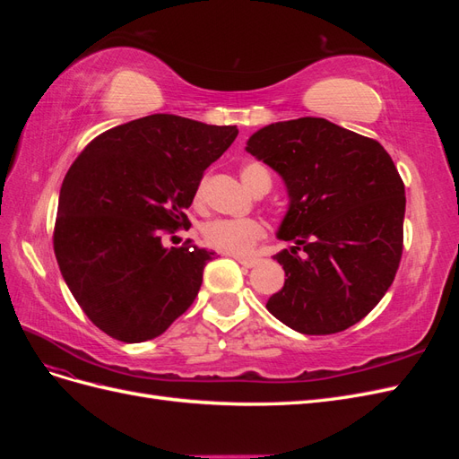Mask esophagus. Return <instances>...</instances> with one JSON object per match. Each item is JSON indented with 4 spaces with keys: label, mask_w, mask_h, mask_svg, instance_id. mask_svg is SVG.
<instances>
[{
    "label": "esophagus",
    "mask_w": 459,
    "mask_h": 459,
    "mask_svg": "<svg viewBox=\"0 0 459 459\" xmlns=\"http://www.w3.org/2000/svg\"><path fill=\"white\" fill-rule=\"evenodd\" d=\"M235 260H238L245 268H255L258 264V258H253V256H238Z\"/></svg>",
    "instance_id": "obj_1"
}]
</instances>
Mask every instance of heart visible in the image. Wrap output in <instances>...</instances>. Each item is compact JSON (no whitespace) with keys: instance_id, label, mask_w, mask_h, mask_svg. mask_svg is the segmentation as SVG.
<instances>
[{"instance_id":"b5f03b06","label":"heart","mask_w":459,"mask_h":459,"mask_svg":"<svg viewBox=\"0 0 459 459\" xmlns=\"http://www.w3.org/2000/svg\"><path fill=\"white\" fill-rule=\"evenodd\" d=\"M241 179L253 193L264 182L272 184L268 170L256 162L243 166ZM264 233H266V230H264L262 221L255 218H218V220L206 221V224L201 228L203 241L211 248H216V251L228 253V255L248 253L255 247V243H258L264 238Z\"/></svg>"}]
</instances>
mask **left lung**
I'll list each match as a JSON object with an SVG mask.
<instances>
[{
	"label": "left lung",
	"instance_id": "1",
	"mask_svg": "<svg viewBox=\"0 0 459 459\" xmlns=\"http://www.w3.org/2000/svg\"><path fill=\"white\" fill-rule=\"evenodd\" d=\"M248 152L283 178L289 208L273 258L285 285L266 308L304 335H331L366 317L393 285L404 243V182L383 145L325 118L275 122Z\"/></svg>",
	"mask_w": 459,
	"mask_h": 459
}]
</instances>
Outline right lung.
Listing matches in <instances>:
<instances>
[{
	"mask_svg": "<svg viewBox=\"0 0 459 459\" xmlns=\"http://www.w3.org/2000/svg\"><path fill=\"white\" fill-rule=\"evenodd\" d=\"M176 115H151L97 135L68 169L53 248L80 308L108 337L155 339L195 300L214 253L166 248L189 228L203 172L238 137Z\"/></svg>",
	"mask_w": 459,
	"mask_h": 459,
	"instance_id": "add662e5",
	"label": "right lung"
}]
</instances>
